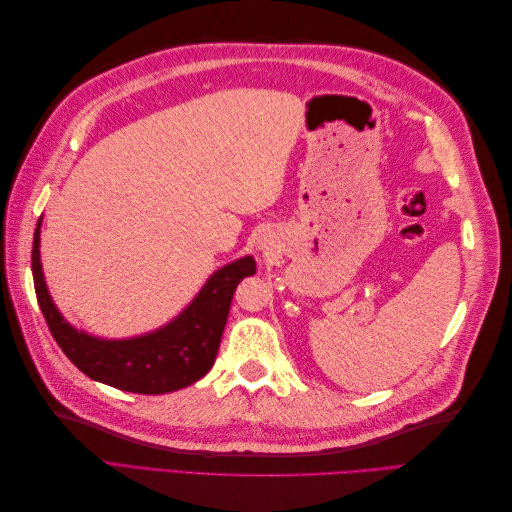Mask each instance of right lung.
I'll list each match as a JSON object with an SVG mask.
<instances>
[{
  "instance_id": "right-lung-1",
  "label": "right lung",
  "mask_w": 512,
  "mask_h": 512,
  "mask_svg": "<svg viewBox=\"0 0 512 512\" xmlns=\"http://www.w3.org/2000/svg\"><path fill=\"white\" fill-rule=\"evenodd\" d=\"M32 271L38 305L51 335L85 376L121 391L162 395L185 389L213 367L232 294L243 277L256 273V262L252 256H245L218 269L173 322L132 339H100L87 335L76 331L57 312L42 275L40 222L34 232Z\"/></svg>"
}]
</instances>
